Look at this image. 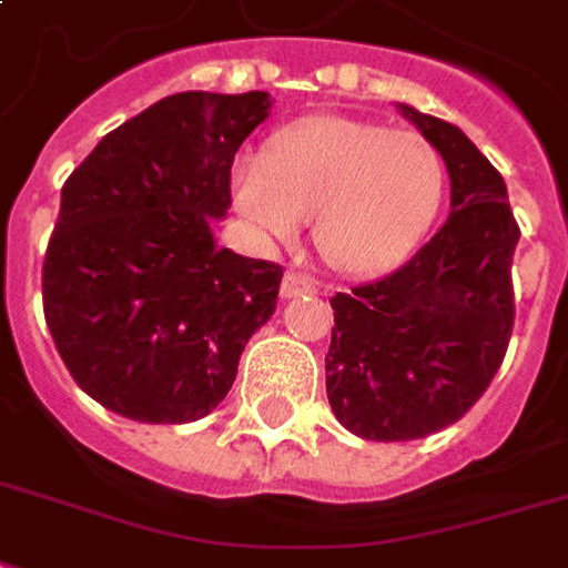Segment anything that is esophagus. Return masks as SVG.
<instances>
[{
	"instance_id": "1",
	"label": "esophagus",
	"mask_w": 568,
	"mask_h": 568,
	"mask_svg": "<svg viewBox=\"0 0 568 568\" xmlns=\"http://www.w3.org/2000/svg\"><path fill=\"white\" fill-rule=\"evenodd\" d=\"M317 281L308 278V275H302L296 268H287L284 278H281V296H284V300H293V296H300V293H317Z\"/></svg>"
}]
</instances>
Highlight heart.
<instances>
[{
    "label": "heart",
    "instance_id": "heart-1",
    "mask_svg": "<svg viewBox=\"0 0 568 568\" xmlns=\"http://www.w3.org/2000/svg\"><path fill=\"white\" fill-rule=\"evenodd\" d=\"M443 158L416 131L349 116L281 128L263 158L233 168V200L266 239L290 242L314 215V245L338 272L392 266L430 227L443 200Z\"/></svg>",
    "mask_w": 568,
    "mask_h": 568
}]
</instances>
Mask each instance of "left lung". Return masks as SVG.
<instances>
[{
	"label": "left lung",
	"instance_id": "left-lung-1",
	"mask_svg": "<svg viewBox=\"0 0 568 568\" xmlns=\"http://www.w3.org/2000/svg\"><path fill=\"white\" fill-rule=\"evenodd\" d=\"M446 161L452 212L407 263L332 296L326 395L365 440H416L458 422L500 368L515 323L521 230L506 182L462 128L398 104Z\"/></svg>",
	"mask_w": 568,
	"mask_h": 568
}]
</instances>
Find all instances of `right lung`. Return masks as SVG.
Masks as SVG:
<instances>
[{
  "label": "right lung",
  "mask_w": 568,
  "mask_h": 568,
  "mask_svg": "<svg viewBox=\"0 0 568 568\" xmlns=\"http://www.w3.org/2000/svg\"><path fill=\"white\" fill-rule=\"evenodd\" d=\"M268 92H179L110 131L62 185L47 245V329L77 386L149 425L219 407L272 317L284 268L219 248L230 168Z\"/></svg>",
  "instance_id": "1"
}]
</instances>
